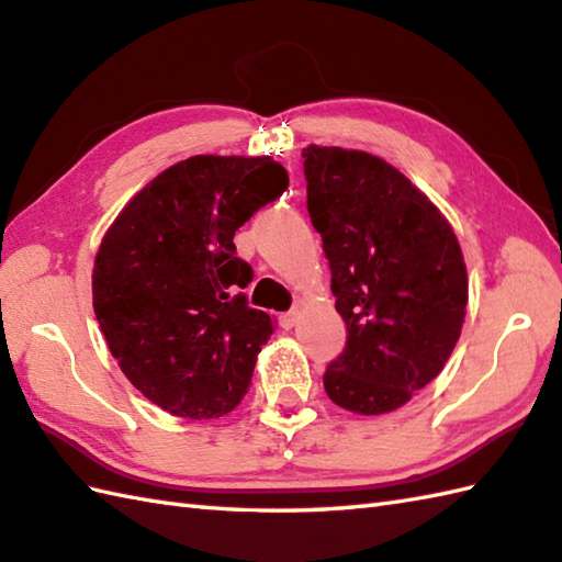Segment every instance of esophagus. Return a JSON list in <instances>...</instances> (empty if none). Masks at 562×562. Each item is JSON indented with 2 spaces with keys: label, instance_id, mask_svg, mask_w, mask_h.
I'll list each match as a JSON object with an SVG mask.
<instances>
[{
  "label": "esophagus",
  "instance_id": "34e87169",
  "mask_svg": "<svg viewBox=\"0 0 562 562\" xmlns=\"http://www.w3.org/2000/svg\"><path fill=\"white\" fill-rule=\"evenodd\" d=\"M296 318H300V312H296V310H290V312L280 314L278 322H280V326L284 328V331H290V328L296 324Z\"/></svg>",
  "mask_w": 562,
  "mask_h": 562
}]
</instances>
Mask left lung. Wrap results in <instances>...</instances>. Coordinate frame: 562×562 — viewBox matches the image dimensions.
<instances>
[{
    "label": "left lung",
    "instance_id": "8db88e82",
    "mask_svg": "<svg viewBox=\"0 0 562 562\" xmlns=\"http://www.w3.org/2000/svg\"><path fill=\"white\" fill-rule=\"evenodd\" d=\"M306 209L331 268L346 348L324 372L328 400L375 416L400 409L453 353L468 272L453 228L378 156L310 146Z\"/></svg>",
    "mask_w": 562,
    "mask_h": 562
}]
</instances>
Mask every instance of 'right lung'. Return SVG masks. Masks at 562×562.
Masks as SVG:
<instances>
[{
    "label": "right lung",
    "mask_w": 562,
    "mask_h": 562,
    "mask_svg": "<svg viewBox=\"0 0 562 562\" xmlns=\"http://www.w3.org/2000/svg\"><path fill=\"white\" fill-rule=\"evenodd\" d=\"M272 158L194 156L160 172L102 238L92 304L106 346L143 397L182 419H218L246 397L272 318L234 236L288 190Z\"/></svg>",
    "instance_id": "1"
}]
</instances>
